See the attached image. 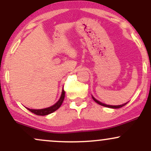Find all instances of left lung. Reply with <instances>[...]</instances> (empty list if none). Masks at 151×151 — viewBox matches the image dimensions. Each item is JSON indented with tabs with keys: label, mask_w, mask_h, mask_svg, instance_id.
Wrapping results in <instances>:
<instances>
[{
	"label": "left lung",
	"mask_w": 151,
	"mask_h": 151,
	"mask_svg": "<svg viewBox=\"0 0 151 151\" xmlns=\"http://www.w3.org/2000/svg\"><path fill=\"white\" fill-rule=\"evenodd\" d=\"M92 98H93V99L94 100V101H95V102H96V103L99 104V105H101V106H103L108 107V108H111V109H119V108H121V107L124 106H125V105L126 104H127V103H126V104H122V105H119V106H111V105H107V104H103V103H101V102L99 101L98 100H96V99H95L94 97H93V96H92Z\"/></svg>",
	"instance_id": "1"
}]
</instances>
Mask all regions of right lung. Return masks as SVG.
<instances>
[{"label":"right lung","instance_id":"right-lung-1","mask_svg":"<svg viewBox=\"0 0 151 151\" xmlns=\"http://www.w3.org/2000/svg\"><path fill=\"white\" fill-rule=\"evenodd\" d=\"M65 90L62 89V95L61 96H60V99H59V101L57 102L55 104H54L53 106H52L50 107H48V108L42 109H30L28 108L27 109H28L30 111L32 112V113L36 114V115H38V116L48 115V114L52 113V112L55 111L56 110H58V109L61 106L62 102L64 101V99H65Z\"/></svg>","mask_w":151,"mask_h":151}]
</instances>
